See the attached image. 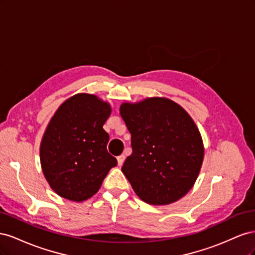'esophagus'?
Returning a JSON list of instances; mask_svg holds the SVG:
<instances>
[{
  "label": "esophagus",
  "mask_w": 255,
  "mask_h": 255,
  "mask_svg": "<svg viewBox=\"0 0 255 255\" xmlns=\"http://www.w3.org/2000/svg\"><path fill=\"white\" fill-rule=\"evenodd\" d=\"M125 159H126V156L123 155V154H121V155H119L117 157V160H118V165L121 166L123 163H125Z\"/></svg>",
  "instance_id": "esophagus-1"
}]
</instances>
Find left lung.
Returning <instances> with one entry per match:
<instances>
[{"mask_svg":"<svg viewBox=\"0 0 255 255\" xmlns=\"http://www.w3.org/2000/svg\"><path fill=\"white\" fill-rule=\"evenodd\" d=\"M120 115L132 145L122 172L136 195L153 205L170 204L186 195L204 155L201 136L189 115L163 98L125 103Z\"/></svg>","mask_w":255,"mask_h":255,"instance_id":"obj_1","label":"left lung"}]
</instances>
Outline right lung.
I'll list each match as a JSON object with an SVG mask.
<instances>
[{
	"label": "right lung",
	"instance_id": "right-lung-1",
	"mask_svg": "<svg viewBox=\"0 0 255 255\" xmlns=\"http://www.w3.org/2000/svg\"><path fill=\"white\" fill-rule=\"evenodd\" d=\"M111 107L96 96L80 94L60 105L45 130L40 161L45 179L60 197L81 202L94 196L117 165L107 152L103 125Z\"/></svg>",
	"mask_w": 255,
	"mask_h": 255
}]
</instances>
